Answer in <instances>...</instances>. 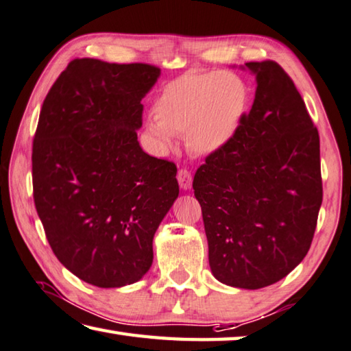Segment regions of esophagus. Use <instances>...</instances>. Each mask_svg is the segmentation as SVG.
<instances>
[{
	"label": "esophagus",
	"instance_id": "esophagus-1",
	"mask_svg": "<svg viewBox=\"0 0 351 351\" xmlns=\"http://www.w3.org/2000/svg\"><path fill=\"white\" fill-rule=\"evenodd\" d=\"M177 180H179V185L182 189H189L193 185V176L186 168H182L177 172Z\"/></svg>",
	"mask_w": 351,
	"mask_h": 351
}]
</instances>
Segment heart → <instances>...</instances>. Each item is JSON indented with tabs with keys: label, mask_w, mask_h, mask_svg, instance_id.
<instances>
[{
	"label": "heart",
	"mask_w": 351,
	"mask_h": 351,
	"mask_svg": "<svg viewBox=\"0 0 351 351\" xmlns=\"http://www.w3.org/2000/svg\"><path fill=\"white\" fill-rule=\"evenodd\" d=\"M250 90L236 73H188L165 86L157 97L156 121L146 126L156 143L168 149L174 136L186 134V145L210 156L234 137L248 108Z\"/></svg>",
	"instance_id": "1"
}]
</instances>
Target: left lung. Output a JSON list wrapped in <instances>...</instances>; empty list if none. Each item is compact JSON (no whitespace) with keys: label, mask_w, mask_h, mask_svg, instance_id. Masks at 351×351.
<instances>
[{"label":"left lung","mask_w":351,"mask_h":351,"mask_svg":"<svg viewBox=\"0 0 351 351\" xmlns=\"http://www.w3.org/2000/svg\"><path fill=\"white\" fill-rule=\"evenodd\" d=\"M237 132L194 174L214 278L257 290L293 271L310 250L322 177L319 132L290 75L271 60Z\"/></svg>","instance_id":"left-lung-1"}]
</instances>
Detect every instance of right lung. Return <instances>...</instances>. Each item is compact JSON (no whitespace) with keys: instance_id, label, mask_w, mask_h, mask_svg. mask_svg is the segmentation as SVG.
<instances>
[{"instance_id":"obj_1","label":"right lung","mask_w":351,"mask_h":351,"mask_svg":"<svg viewBox=\"0 0 351 351\" xmlns=\"http://www.w3.org/2000/svg\"><path fill=\"white\" fill-rule=\"evenodd\" d=\"M157 66L75 58L43 101L32 145L36 213L53 254L100 288L140 280L179 195L177 166L141 149L143 98Z\"/></svg>"}]
</instances>
